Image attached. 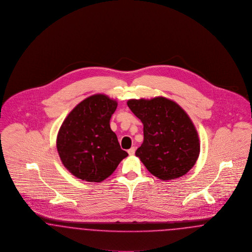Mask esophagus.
I'll list each match as a JSON object with an SVG mask.
<instances>
[{
	"label": "esophagus",
	"mask_w": 252,
	"mask_h": 252,
	"mask_svg": "<svg viewBox=\"0 0 252 252\" xmlns=\"http://www.w3.org/2000/svg\"><path fill=\"white\" fill-rule=\"evenodd\" d=\"M134 153H135V148H134V147H132L130 150H128V154H129L130 156H133Z\"/></svg>",
	"instance_id": "1"
}]
</instances>
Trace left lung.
<instances>
[{
	"label": "left lung",
	"mask_w": 252,
	"mask_h": 252,
	"mask_svg": "<svg viewBox=\"0 0 252 252\" xmlns=\"http://www.w3.org/2000/svg\"><path fill=\"white\" fill-rule=\"evenodd\" d=\"M128 107L143 123L144 140L135 156L161 180L183 176L200 153L197 131L185 111L169 98L129 99Z\"/></svg>",
	"instance_id": "obj_1"
}]
</instances>
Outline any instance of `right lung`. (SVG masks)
Instances as JSON below:
<instances>
[{
    "mask_svg": "<svg viewBox=\"0 0 252 252\" xmlns=\"http://www.w3.org/2000/svg\"><path fill=\"white\" fill-rule=\"evenodd\" d=\"M117 107L118 102L105 94H93L75 107L60 128L59 156L67 170L81 180L103 181L128 157L110 127Z\"/></svg>",
    "mask_w": 252,
    "mask_h": 252,
    "instance_id": "add662e5",
    "label": "right lung"
}]
</instances>
